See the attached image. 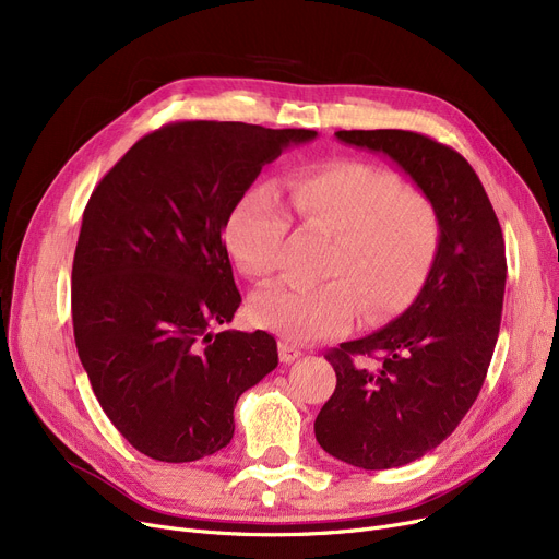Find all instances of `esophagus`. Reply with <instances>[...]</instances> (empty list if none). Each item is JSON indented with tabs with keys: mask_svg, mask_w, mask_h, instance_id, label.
Wrapping results in <instances>:
<instances>
[{
	"mask_svg": "<svg viewBox=\"0 0 559 559\" xmlns=\"http://www.w3.org/2000/svg\"><path fill=\"white\" fill-rule=\"evenodd\" d=\"M278 354H281V362L283 365H289V362H295L297 358H301V350L297 346L287 344V342L278 344Z\"/></svg>",
	"mask_w": 559,
	"mask_h": 559,
	"instance_id": "esophagus-1",
	"label": "esophagus"
}]
</instances>
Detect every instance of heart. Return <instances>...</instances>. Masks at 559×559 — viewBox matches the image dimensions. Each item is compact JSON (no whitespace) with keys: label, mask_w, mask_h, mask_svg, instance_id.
Here are the masks:
<instances>
[{"label":"heart","mask_w":559,"mask_h":559,"mask_svg":"<svg viewBox=\"0 0 559 559\" xmlns=\"http://www.w3.org/2000/svg\"><path fill=\"white\" fill-rule=\"evenodd\" d=\"M287 199L306 230L329 235L314 287L276 283L251 301L253 319L292 342H312L365 321H383L417 299L437 258L442 222L435 203L405 190L399 176L362 160L304 169L287 183ZM289 215L270 188L249 190L226 224V245L255 281L278 267Z\"/></svg>","instance_id":"heart-1"}]
</instances>
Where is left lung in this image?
Returning <instances> with one entry per match:
<instances>
[{"mask_svg":"<svg viewBox=\"0 0 559 559\" xmlns=\"http://www.w3.org/2000/svg\"><path fill=\"white\" fill-rule=\"evenodd\" d=\"M335 135L394 160L442 222L413 306L326 354L337 385L314 419L317 442L350 466L378 472L442 444L474 405L501 329L506 242L478 174L451 146L399 129Z\"/></svg>","mask_w":559,"mask_h":559,"instance_id":"left-lung-1","label":"left lung"}]
</instances>
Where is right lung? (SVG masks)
Masks as SVG:
<instances>
[{"label":"right lung","instance_id":"obj_1","mask_svg":"<svg viewBox=\"0 0 559 559\" xmlns=\"http://www.w3.org/2000/svg\"><path fill=\"white\" fill-rule=\"evenodd\" d=\"M310 129L174 122L138 140L83 211L72 324L93 392L127 442L194 462L233 439V407L278 365L276 340L222 331L242 297L222 233L260 169Z\"/></svg>","mask_w":559,"mask_h":559}]
</instances>
